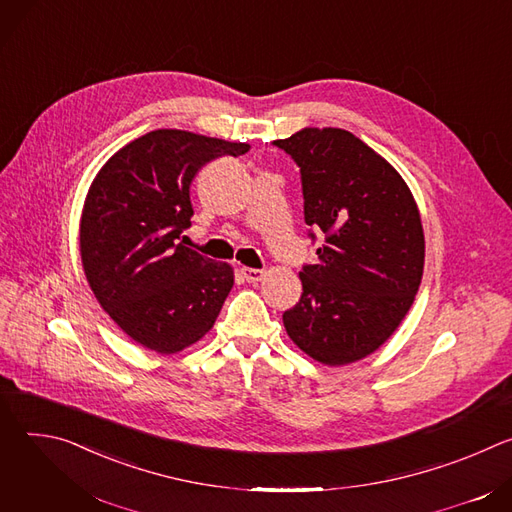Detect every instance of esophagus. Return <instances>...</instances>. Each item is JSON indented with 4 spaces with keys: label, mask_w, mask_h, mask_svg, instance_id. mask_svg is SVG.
<instances>
[{
    "label": "esophagus",
    "mask_w": 512,
    "mask_h": 512,
    "mask_svg": "<svg viewBox=\"0 0 512 512\" xmlns=\"http://www.w3.org/2000/svg\"><path fill=\"white\" fill-rule=\"evenodd\" d=\"M241 275L249 281V283H255V281H261L265 277V271L263 269H253V267H243L241 269Z\"/></svg>",
    "instance_id": "obj_1"
}]
</instances>
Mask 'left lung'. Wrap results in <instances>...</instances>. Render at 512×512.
Instances as JSON below:
<instances>
[{"instance_id":"8db88e82","label":"left lung","mask_w":512,"mask_h":512,"mask_svg":"<svg viewBox=\"0 0 512 512\" xmlns=\"http://www.w3.org/2000/svg\"><path fill=\"white\" fill-rule=\"evenodd\" d=\"M273 145L300 166L306 225L326 235L318 261L300 271L302 298L283 326L328 367L360 360L397 330L419 289L425 239L415 198L350 131L306 127Z\"/></svg>"}]
</instances>
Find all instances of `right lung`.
<instances>
[{
	"mask_svg": "<svg viewBox=\"0 0 512 512\" xmlns=\"http://www.w3.org/2000/svg\"><path fill=\"white\" fill-rule=\"evenodd\" d=\"M249 148L156 129L123 145L95 176L81 216L83 269L101 308L143 348L174 354L214 326L235 275L184 245L190 184L208 162Z\"/></svg>",
	"mask_w": 512,
	"mask_h": 512,
	"instance_id": "1",
	"label": "right lung"
}]
</instances>
